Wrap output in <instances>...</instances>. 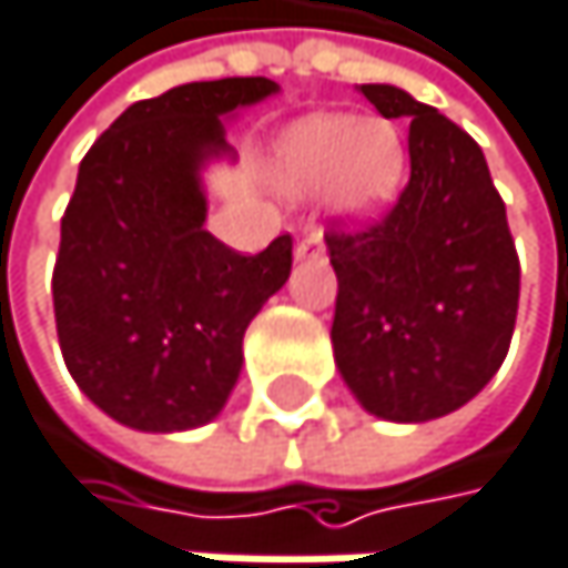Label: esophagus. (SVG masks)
Masks as SVG:
<instances>
[{
    "label": "esophagus",
    "mask_w": 568,
    "mask_h": 568,
    "mask_svg": "<svg viewBox=\"0 0 568 568\" xmlns=\"http://www.w3.org/2000/svg\"><path fill=\"white\" fill-rule=\"evenodd\" d=\"M326 242H323V232H306L300 242H296V258H313V255H323Z\"/></svg>",
    "instance_id": "obj_1"
}]
</instances>
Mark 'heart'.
Segmentation results:
<instances>
[{
    "label": "heart",
    "mask_w": 568,
    "mask_h": 568,
    "mask_svg": "<svg viewBox=\"0 0 568 568\" xmlns=\"http://www.w3.org/2000/svg\"><path fill=\"white\" fill-rule=\"evenodd\" d=\"M406 179V145L393 122L356 115H310L275 145V182L290 195L329 189L346 222L386 215Z\"/></svg>",
    "instance_id": "heart-1"
}]
</instances>
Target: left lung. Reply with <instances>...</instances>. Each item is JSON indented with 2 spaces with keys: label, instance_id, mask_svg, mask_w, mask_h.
Returning <instances> with one entry per match:
<instances>
[{
  "label": "left lung",
  "instance_id": "left-lung-1",
  "mask_svg": "<svg viewBox=\"0 0 568 568\" xmlns=\"http://www.w3.org/2000/svg\"><path fill=\"white\" fill-rule=\"evenodd\" d=\"M409 119V182L366 229H333V349L359 406L429 423L499 373L519 310V255L486 155L469 132L396 85H359Z\"/></svg>",
  "mask_w": 568,
  "mask_h": 568
}]
</instances>
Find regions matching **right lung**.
I'll use <instances>...</instances> for the list:
<instances>
[{"label":"right lung","instance_id":"right-lung-1","mask_svg":"<svg viewBox=\"0 0 568 568\" xmlns=\"http://www.w3.org/2000/svg\"><path fill=\"white\" fill-rule=\"evenodd\" d=\"M275 92L265 75L175 85L132 102L79 165L52 272L55 329L75 386L129 429L212 423L248 323L286 286L293 235L242 255L202 225V169L232 159L222 119Z\"/></svg>","mask_w":568,"mask_h":568}]
</instances>
